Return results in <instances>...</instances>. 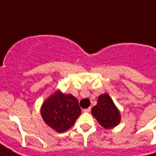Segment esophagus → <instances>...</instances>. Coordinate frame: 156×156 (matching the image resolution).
<instances>
[{"label": "esophagus", "instance_id": "34e87169", "mask_svg": "<svg viewBox=\"0 0 156 156\" xmlns=\"http://www.w3.org/2000/svg\"><path fill=\"white\" fill-rule=\"evenodd\" d=\"M83 112H90V108H85V109H83Z\"/></svg>", "mask_w": 156, "mask_h": 156}]
</instances>
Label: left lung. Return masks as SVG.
Masks as SVG:
<instances>
[{
	"label": "left lung",
	"instance_id": "8db88e82",
	"mask_svg": "<svg viewBox=\"0 0 156 156\" xmlns=\"http://www.w3.org/2000/svg\"><path fill=\"white\" fill-rule=\"evenodd\" d=\"M91 113L99 124L105 129L115 127L121 121L120 112L108 94L99 96L97 105L92 108Z\"/></svg>",
	"mask_w": 156,
	"mask_h": 156
}]
</instances>
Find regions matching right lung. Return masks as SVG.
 <instances>
[{
	"label": "right lung",
	"instance_id": "add662e5",
	"mask_svg": "<svg viewBox=\"0 0 156 156\" xmlns=\"http://www.w3.org/2000/svg\"><path fill=\"white\" fill-rule=\"evenodd\" d=\"M78 100L72 94L55 91L43 102L41 114L48 126L58 133H63L73 126L80 115Z\"/></svg>",
	"mask_w": 156,
	"mask_h": 156
}]
</instances>
